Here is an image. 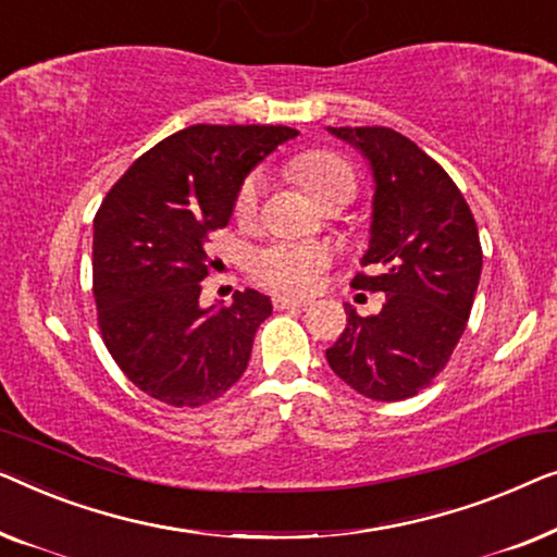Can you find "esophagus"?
I'll use <instances>...</instances> for the list:
<instances>
[{
  "label": "esophagus",
  "mask_w": 557,
  "mask_h": 557,
  "mask_svg": "<svg viewBox=\"0 0 557 557\" xmlns=\"http://www.w3.org/2000/svg\"><path fill=\"white\" fill-rule=\"evenodd\" d=\"M272 305H275V310H302V308H308V300H297V297L275 295V297H272Z\"/></svg>",
  "instance_id": "34e87169"
}]
</instances>
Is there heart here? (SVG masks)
Instances as JSON below:
<instances>
[{
	"mask_svg": "<svg viewBox=\"0 0 557 557\" xmlns=\"http://www.w3.org/2000/svg\"><path fill=\"white\" fill-rule=\"evenodd\" d=\"M293 176L308 197L320 203L331 197H350L356 194V174L346 159L331 151H310L293 161ZM264 191V176L260 171L242 182L234 199V216L239 222H252L260 209ZM325 268V252L315 245L302 242H275L257 249L252 257V275L260 285L277 293L302 295L315 287L320 272Z\"/></svg>",
	"mask_w": 557,
	"mask_h": 557,
	"instance_id": "obj_1",
	"label": "heart"
}]
</instances>
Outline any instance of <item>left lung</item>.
Instances as JSON below:
<instances>
[{
	"instance_id": "left-lung-1",
	"label": "left lung",
	"mask_w": 557,
	"mask_h": 557,
	"mask_svg": "<svg viewBox=\"0 0 557 557\" xmlns=\"http://www.w3.org/2000/svg\"><path fill=\"white\" fill-rule=\"evenodd\" d=\"M363 153L373 174L371 239L350 285L386 293L379 315L348 325L325 350L333 373L373 401H404L444 371L465 333L482 275L474 216L457 184L401 133L327 128Z\"/></svg>"
}]
</instances>
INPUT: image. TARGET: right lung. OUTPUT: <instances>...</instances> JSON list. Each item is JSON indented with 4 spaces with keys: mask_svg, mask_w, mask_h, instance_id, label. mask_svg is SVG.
I'll return each instance as SVG.
<instances>
[{
    "mask_svg": "<svg viewBox=\"0 0 557 557\" xmlns=\"http://www.w3.org/2000/svg\"><path fill=\"white\" fill-rule=\"evenodd\" d=\"M287 125H189L119 178L92 222V295L106 348L128 381L169 406H203L242 379L268 295L201 308L209 234L230 224L249 171Z\"/></svg>",
    "mask_w": 557,
    "mask_h": 557,
    "instance_id": "1",
    "label": "right lung"
}]
</instances>
